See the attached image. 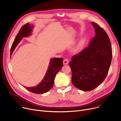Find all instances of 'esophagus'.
<instances>
[{"label":"esophagus","instance_id":"34e87169","mask_svg":"<svg viewBox=\"0 0 121 121\" xmlns=\"http://www.w3.org/2000/svg\"><path fill=\"white\" fill-rule=\"evenodd\" d=\"M63 63L64 65H67L69 63V61H68V59H65L63 61Z\"/></svg>","mask_w":121,"mask_h":121}]
</instances>
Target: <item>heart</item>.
Masks as SVG:
<instances>
[{"mask_svg": "<svg viewBox=\"0 0 121 121\" xmlns=\"http://www.w3.org/2000/svg\"><path fill=\"white\" fill-rule=\"evenodd\" d=\"M84 43V41L83 40H81V41L79 42V43L78 44V45H77V47H76V48L75 51L77 52V51H79V50H80L82 49V47L83 46Z\"/></svg>", "mask_w": 121, "mask_h": 121, "instance_id": "1", "label": "heart"}]
</instances>
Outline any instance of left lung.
<instances>
[{"mask_svg":"<svg viewBox=\"0 0 121 121\" xmlns=\"http://www.w3.org/2000/svg\"><path fill=\"white\" fill-rule=\"evenodd\" d=\"M95 35L89 45L71 58L69 65L71 81L77 88L90 91L102 83L108 74L112 59V46L105 30L92 22Z\"/></svg>","mask_w":121,"mask_h":121,"instance_id":"obj_1","label":"left lung"}]
</instances>
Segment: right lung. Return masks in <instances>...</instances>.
<instances>
[{
    "mask_svg": "<svg viewBox=\"0 0 121 121\" xmlns=\"http://www.w3.org/2000/svg\"><path fill=\"white\" fill-rule=\"evenodd\" d=\"M33 28V26H31L29 23L25 24L21 28L12 43L10 50V57L16 47L22 39L30 35ZM62 61L63 59L61 58L52 59L51 60L50 65L46 75L42 81L35 87H26L23 86L24 87L30 92L36 94L44 93L50 90L53 86L54 81L56 74L63 66Z\"/></svg>",
    "mask_w": 121,
    "mask_h": 121,
    "instance_id": "add662e5",
    "label": "right lung"
}]
</instances>
